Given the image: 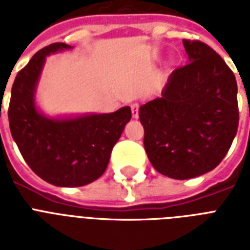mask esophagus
<instances>
[{
  "instance_id": "34e87169",
  "label": "esophagus",
  "mask_w": 250,
  "mask_h": 250,
  "mask_svg": "<svg viewBox=\"0 0 250 250\" xmlns=\"http://www.w3.org/2000/svg\"><path fill=\"white\" fill-rule=\"evenodd\" d=\"M131 110H132V117L135 118V119H137V118H139V105H137V104H133V105L131 106Z\"/></svg>"
}]
</instances>
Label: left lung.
<instances>
[{"label": "left lung", "instance_id": "1", "mask_svg": "<svg viewBox=\"0 0 250 250\" xmlns=\"http://www.w3.org/2000/svg\"><path fill=\"white\" fill-rule=\"evenodd\" d=\"M183 45L188 63L172 71L161 97L139 109L150 164L178 180L215 168L239 125L233 72L209 45L190 40Z\"/></svg>", "mask_w": 250, "mask_h": 250}]
</instances>
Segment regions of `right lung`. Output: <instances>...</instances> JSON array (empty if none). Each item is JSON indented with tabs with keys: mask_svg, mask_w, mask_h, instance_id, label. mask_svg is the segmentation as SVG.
Wrapping results in <instances>:
<instances>
[{
	"mask_svg": "<svg viewBox=\"0 0 250 250\" xmlns=\"http://www.w3.org/2000/svg\"><path fill=\"white\" fill-rule=\"evenodd\" d=\"M72 49L56 42L41 49L18 72L9 105L10 131L31 170L57 187L94 182L109 164L114 145L131 119V107L109 114L48 117L36 105V89L46 57Z\"/></svg>",
	"mask_w": 250,
	"mask_h": 250,
	"instance_id": "right-lung-1",
	"label": "right lung"
}]
</instances>
